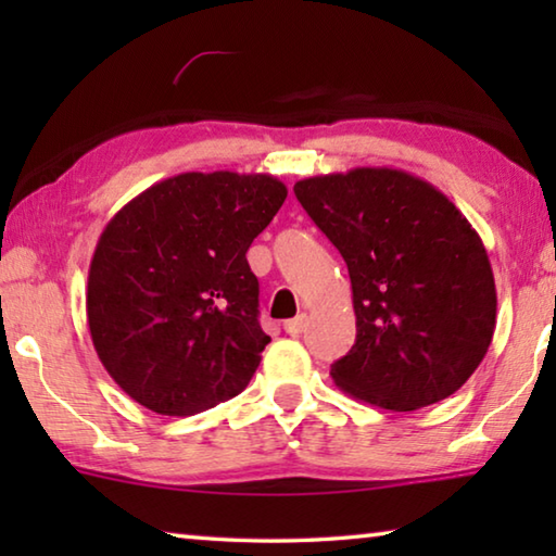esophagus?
Segmentation results:
<instances>
[{
  "label": "esophagus",
  "mask_w": 556,
  "mask_h": 556,
  "mask_svg": "<svg viewBox=\"0 0 556 556\" xmlns=\"http://www.w3.org/2000/svg\"><path fill=\"white\" fill-rule=\"evenodd\" d=\"M304 328H306V316H296V318H291V321H285V331L289 336L304 333Z\"/></svg>",
  "instance_id": "1"
}]
</instances>
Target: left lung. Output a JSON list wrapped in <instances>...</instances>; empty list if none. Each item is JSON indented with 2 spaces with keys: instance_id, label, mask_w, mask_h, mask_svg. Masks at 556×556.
<instances>
[{
  "instance_id": "obj_1",
  "label": "left lung",
  "mask_w": 556,
  "mask_h": 556,
  "mask_svg": "<svg viewBox=\"0 0 556 556\" xmlns=\"http://www.w3.org/2000/svg\"><path fill=\"white\" fill-rule=\"evenodd\" d=\"M348 265L355 343L331 365L351 397L390 412L446 400L488 353L495 279L481 235L437 186L392 166L294 184Z\"/></svg>"
}]
</instances>
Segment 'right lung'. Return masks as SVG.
<instances>
[{"label": "right lung", "mask_w": 556, "mask_h": 556, "mask_svg": "<svg viewBox=\"0 0 556 556\" xmlns=\"http://www.w3.org/2000/svg\"><path fill=\"white\" fill-rule=\"evenodd\" d=\"M285 199L269 174L186 172L105 225L86 312L100 363L131 400L191 417L248 388L269 336L244 255Z\"/></svg>", "instance_id": "obj_1"}]
</instances>
